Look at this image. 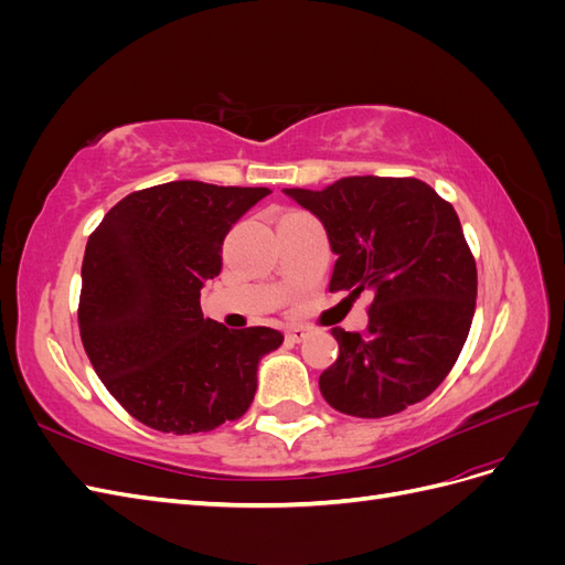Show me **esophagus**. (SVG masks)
<instances>
[{
	"label": "esophagus",
	"instance_id": "esophagus-1",
	"mask_svg": "<svg viewBox=\"0 0 565 565\" xmlns=\"http://www.w3.org/2000/svg\"><path fill=\"white\" fill-rule=\"evenodd\" d=\"M309 334H311V328H303V324H295V328H289V330L285 332V337H287L289 341H295V344H299V341H303Z\"/></svg>",
	"mask_w": 565,
	"mask_h": 565
}]
</instances>
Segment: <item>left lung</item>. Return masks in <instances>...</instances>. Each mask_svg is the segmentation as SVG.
<instances>
[{"label":"left lung","instance_id":"1","mask_svg":"<svg viewBox=\"0 0 565 565\" xmlns=\"http://www.w3.org/2000/svg\"><path fill=\"white\" fill-rule=\"evenodd\" d=\"M282 193L328 231L330 292L372 295L363 334L332 330L339 355L320 374L322 398L365 419L424 401L457 363L476 311V262L452 204L419 179L386 177Z\"/></svg>","mask_w":565,"mask_h":565}]
</instances>
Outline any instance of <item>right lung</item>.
<instances>
[{"label":"right lung","instance_id":"1","mask_svg":"<svg viewBox=\"0 0 565 565\" xmlns=\"http://www.w3.org/2000/svg\"><path fill=\"white\" fill-rule=\"evenodd\" d=\"M268 188L169 181L119 200L82 262L79 334L98 380L164 434L212 431L254 401L273 328L228 330L200 309L221 245Z\"/></svg>","mask_w":565,"mask_h":565}]
</instances>
